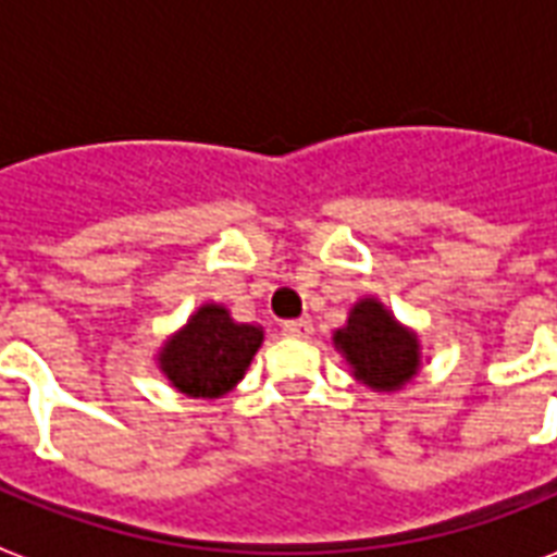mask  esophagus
I'll return each instance as SVG.
<instances>
[{"instance_id":"esophagus-1","label":"esophagus","mask_w":557,"mask_h":557,"mask_svg":"<svg viewBox=\"0 0 557 557\" xmlns=\"http://www.w3.org/2000/svg\"><path fill=\"white\" fill-rule=\"evenodd\" d=\"M283 333H286V336H292V339H310L312 324H310V321H304V319L286 321V324H283Z\"/></svg>"}]
</instances>
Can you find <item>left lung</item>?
Masks as SVG:
<instances>
[{"label":"left lung","instance_id":"obj_1","mask_svg":"<svg viewBox=\"0 0 557 557\" xmlns=\"http://www.w3.org/2000/svg\"><path fill=\"white\" fill-rule=\"evenodd\" d=\"M336 345L354 366V374L374 389L401 386L419 366L416 339L377 300H360L354 307L348 327L336 333Z\"/></svg>","mask_w":557,"mask_h":557}]
</instances>
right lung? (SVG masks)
Wrapping results in <instances>:
<instances>
[{
	"mask_svg": "<svg viewBox=\"0 0 557 557\" xmlns=\"http://www.w3.org/2000/svg\"><path fill=\"white\" fill-rule=\"evenodd\" d=\"M259 342V327L236 324L224 307L206 304L191 315L188 327L168 342L162 369L185 395L218 398L242 381Z\"/></svg>",
	"mask_w": 557,
	"mask_h": 557,
	"instance_id": "add662e5",
	"label": "right lung"
}]
</instances>
